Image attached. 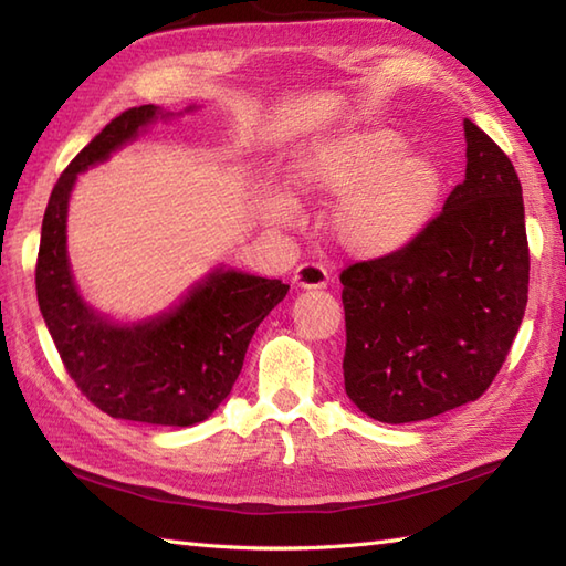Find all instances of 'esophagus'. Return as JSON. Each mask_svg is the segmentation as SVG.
<instances>
[{"mask_svg": "<svg viewBox=\"0 0 566 566\" xmlns=\"http://www.w3.org/2000/svg\"><path fill=\"white\" fill-rule=\"evenodd\" d=\"M294 284L298 290H323L328 284V272L316 262H304L294 272Z\"/></svg>", "mask_w": 566, "mask_h": 566, "instance_id": "1", "label": "esophagus"}]
</instances>
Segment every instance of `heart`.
<instances>
[{
    "label": "heart",
    "mask_w": 566,
    "mask_h": 566,
    "mask_svg": "<svg viewBox=\"0 0 566 566\" xmlns=\"http://www.w3.org/2000/svg\"><path fill=\"white\" fill-rule=\"evenodd\" d=\"M294 187L304 197L335 201L326 231L345 255L387 258L423 231L438 209L442 172L426 153L408 150L391 128H367L314 140L294 165ZM290 221V203L274 209Z\"/></svg>",
    "instance_id": "1"
}]
</instances>
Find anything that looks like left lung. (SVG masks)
<instances>
[{"mask_svg": "<svg viewBox=\"0 0 566 566\" xmlns=\"http://www.w3.org/2000/svg\"><path fill=\"white\" fill-rule=\"evenodd\" d=\"M467 170L442 211L394 255L343 270L345 394L381 423L476 401L527 304L525 207L509 155L464 118Z\"/></svg>", "mask_w": 566, "mask_h": 566, "instance_id": "obj_1", "label": "left lung"}]
</instances>
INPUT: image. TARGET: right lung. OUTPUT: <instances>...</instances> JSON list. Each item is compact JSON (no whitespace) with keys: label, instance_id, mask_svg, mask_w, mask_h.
Instances as JSON below:
<instances>
[{"label":"right lung","instance_id":"obj_1","mask_svg":"<svg viewBox=\"0 0 566 566\" xmlns=\"http://www.w3.org/2000/svg\"><path fill=\"white\" fill-rule=\"evenodd\" d=\"M175 116L182 112L155 104L128 109L67 165L45 207L35 292L60 359L94 406L112 418L187 428L207 420L231 394L252 333L290 284L219 264L175 306L124 323L80 294L67 258V207L80 172Z\"/></svg>","mask_w":566,"mask_h":566}]
</instances>
